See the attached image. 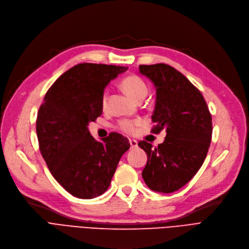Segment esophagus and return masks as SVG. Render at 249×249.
Here are the masks:
<instances>
[{"label": "esophagus", "instance_id": "obj_1", "mask_svg": "<svg viewBox=\"0 0 249 249\" xmlns=\"http://www.w3.org/2000/svg\"><path fill=\"white\" fill-rule=\"evenodd\" d=\"M129 144H131V148H137L138 142L136 140H129Z\"/></svg>", "mask_w": 249, "mask_h": 249}]
</instances>
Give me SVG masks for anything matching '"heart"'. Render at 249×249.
Masks as SVG:
<instances>
[{
  "instance_id": "1",
  "label": "heart",
  "mask_w": 249,
  "mask_h": 249,
  "mask_svg": "<svg viewBox=\"0 0 249 249\" xmlns=\"http://www.w3.org/2000/svg\"><path fill=\"white\" fill-rule=\"evenodd\" d=\"M122 88L129 97L136 101L144 99L148 93V87L145 84V82L136 75L125 77L122 81ZM106 102H107V91H104L102 94V105L105 106ZM140 124L141 121L139 120H123L118 123V127L126 134H134L136 132L137 126H139Z\"/></svg>"
}]
</instances>
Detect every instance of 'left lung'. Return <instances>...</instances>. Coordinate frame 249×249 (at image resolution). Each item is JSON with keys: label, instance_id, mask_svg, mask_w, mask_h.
<instances>
[{"label": "left lung", "instance_id": "obj_1", "mask_svg": "<svg viewBox=\"0 0 249 249\" xmlns=\"http://www.w3.org/2000/svg\"><path fill=\"white\" fill-rule=\"evenodd\" d=\"M140 73L156 88L151 132L166 129V138L157 148L146 141L138 144L148 157L142 176L152 191L170 194L202 167L211 144L212 116L202 93L171 66L141 65Z\"/></svg>", "mask_w": 249, "mask_h": 249}]
</instances>
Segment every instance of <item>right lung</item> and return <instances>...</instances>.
<instances>
[{"label":"right lung","instance_id":"right-lung-1","mask_svg":"<svg viewBox=\"0 0 249 249\" xmlns=\"http://www.w3.org/2000/svg\"><path fill=\"white\" fill-rule=\"evenodd\" d=\"M126 67L79 64L68 70L46 92L36 133L41 155L54 179L79 198H93L108 188L126 138L111 133L98 142L88 124L102 114V94Z\"/></svg>","mask_w":249,"mask_h":249}]
</instances>
